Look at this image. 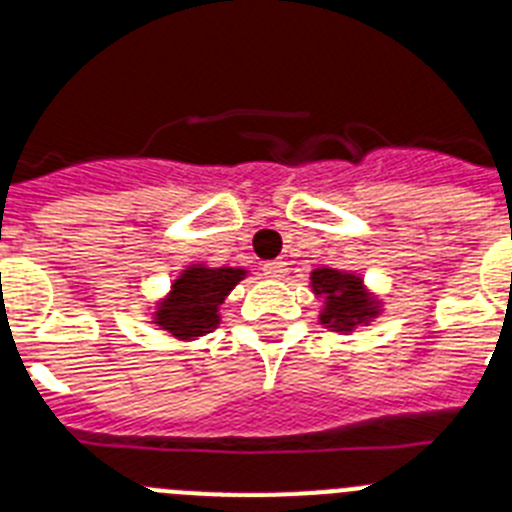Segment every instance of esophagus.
<instances>
[{
    "label": "esophagus",
    "instance_id": "esophagus-1",
    "mask_svg": "<svg viewBox=\"0 0 512 512\" xmlns=\"http://www.w3.org/2000/svg\"><path fill=\"white\" fill-rule=\"evenodd\" d=\"M286 263L283 260H270V263L263 265V276L265 278H273V281H281L283 276H286Z\"/></svg>",
    "mask_w": 512,
    "mask_h": 512
}]
</instances>
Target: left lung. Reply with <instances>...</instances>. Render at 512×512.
I'll list each match as a JSON object with an SVG mask.
<instances>
[{
	"label": "left lung",
	"instance_id": "obj_1",
	"mask_svg": "<svg viewBox=\"0 0 512 512\" xmlns=\"http://www.w3.org/2000/svg\"><path fill=\"white\" fill-rule=\"evenodd\" d=\"M309 289L322 296L320 325L341 336H349L382 315L377 294H372L364 278L351 270L315 268L309 273Z\"/></svg>",
	"mask_w": 512,
	"mask_h": 512
}]
</instances>
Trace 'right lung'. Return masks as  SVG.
<instances>
[{
    "instance_id": "right-lung-1",
    "label": "right lung",
    "mask_w": 512,
    "mask_h": 512,
    "mask_svg": "<svg viewBox=\"0 0 512 512\" xmlns=\"http://www.w3.org/2000/svg\"><path fill=\"white\" fill-rule=\"evenodd\" d=\"M249 276L244 268H210L205 263L187 265L171 281L166 296L153 307V325L176 341H197L221 325V304L239 281Z\"/></svg>"
}]
</instances>
